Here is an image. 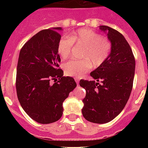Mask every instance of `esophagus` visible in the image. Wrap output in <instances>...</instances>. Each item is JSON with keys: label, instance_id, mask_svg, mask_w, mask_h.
I'll return each mask as SVG.
<instances>
[{"label": "esophagus", "instance_id": "obj_1", "mask_svg": "<svg viewBox=\"0 0 148 148\" xmlns=\"http://www.w3.org/2000/svg\"><path fill=\"white\" fill-rule=\"evenodd\" d=\"M74 80H75V81H76L77 84H79V79L78 78H75Z\"/></svg>", "mask_w": 148, "mask_h": 148}]
</instances>
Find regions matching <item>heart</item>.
<instances>
[{"label": "heart", "mask_w": 148, "mask_h": 148, "mask_svg": "<svg viewBox=\"0 0 148 148\" xmlns=\"http://www.w3.org/2000/svg\"><path fill=\"white\" fill-rule=\"evenodd\" d=\"M73 45L83 47L80 55L82 60H71L64 65L65 74L74 77L84 76L91 66H101L109 58L111 51V44L108 39L90 29H81L58 41L57 50L62 60L70 58Z\"/></svg>", "instance_id": "heart-1"}]
</instances>
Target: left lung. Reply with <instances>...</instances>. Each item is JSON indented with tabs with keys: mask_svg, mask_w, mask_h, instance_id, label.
Masks as SVG:
<instances>
[{
	"mask_svg": "<svg viewBox=\"0 0 148 148\" xmlns=\"http://www.w3.org/2000/svg\"><path fill=\"white\" fill-rule=\"evenodd\" d=\"M111 43L110 56L90 73L95 81L81 80L86 90L82 114L87 121L105 124L124 109L133 88L135 59L130 45L121 34L108 26H100ZM101 81L99 84L98 81Z\"/></svg>",
	"mask_w": 148,
	"mask_h": 148,
	"instance_id": "obj_1",
	"label": "left lung"
}]
</instances>
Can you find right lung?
<instances>
[{"label": "right lung", "mask_w": 148, "mask_h": 148, "mask_svg": "<svg viewBox=\"0 0 148 148\" xmlns=\"http://www.w3.org/2000/svg\"><path fill=\"white\" fill-rule=\"evenodd\" d=\"M61 27L42 30L27 41L20 51L16 90L22 108L40 124H50L63 114V102L77 84L64 77L59 68L58 44ZM54 81V83L52 81Z\"/></svg>", "instance_id": "add662e5"}]
</instances>
